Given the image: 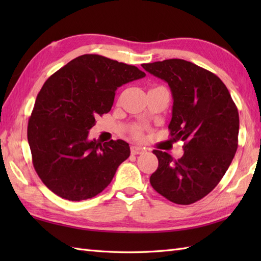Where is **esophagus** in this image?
<instances>
[{
	"label": "esophagus",
	"instance_id": "1",
	"mask_svg": "<svg viewBox=\"0 0 261 261\" xmlns=\"http://www.w3.org/2000/svg\"><path fill=\"white\" fill-rule=\"evenodd\" d=\"M145 151H146L145 148L139 147V146H131V153L132 154H140Z\"/></svg>",
	"mask_w": 261,
	"mask_h": 261
}]
</instances>
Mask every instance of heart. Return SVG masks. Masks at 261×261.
<instances>
[{"mask_svg":"<svg viewBox=\"0 0 261 261\" xmlns=\"http://www.w3.org/2000/svg\"><path fill=\"white\" fill-rule=\"evenodd\" d=\"M134 137H136V138H140L141 137V130L140 129H135L134 130Z\"/></svg>","mask_w":261,"mask_h":261,"instance_id":"b5f03b06","label":"heart"}]
</instances>
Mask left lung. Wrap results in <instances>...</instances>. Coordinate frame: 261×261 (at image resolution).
<instances>
[{
	"instance_id": "8db88e82",
	"label": "left lung",
	"mask_w": 261,
	"mask_h": 261,
	"mask_svg": "<svg viewBox=\"0 0 261 261\" xmlns=\"http://www.w3.org/2000/svg\"><path fill=\"white\" fill-rule=\"evenodd\" d=\"M148 73L168 83L173 140L184 142V154L175 160L153 150L158 168L150 176L153 190L170 202L193 204L222 179L238 148L239 113L224 83L215 74L184 59L142 64Z\"/></svg>"
}]
</instances>
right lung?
<instances>
[{"mask_svg":"<svg viewBox=\"0 0 261 261\" xmlns=\"http://www.w3.org/2000/svg\"><path fill=\"white\" fill-rule=\"evenodd\" d=\"M145 76L136 66L87 54L45 82L28 122V142L33 167L53 193L79 202L108 187L130 156L129 143L90 141L88 130L110 112L118 87Z\"/></svg>","mask_w":261,"mask_h":261,"instance_id":"right-lung-1","label":"right lung"}]
</instances>
